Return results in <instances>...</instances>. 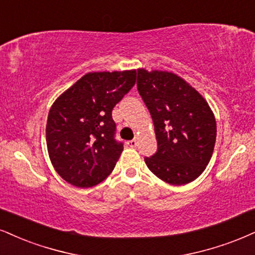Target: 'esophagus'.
I'll use <instances>...</instances> for the list:
<instances>
[{
    "label": "esophagus",
    "mask_w": 255,
    "mask_h": 255,
    "mask_svg": "<svg viewBox=\"0 0 255 255\" xmlns=\"http://www.w3.org/2000/svg\"><path fill=\"white\" fill-rule=\"evenodd\" d=\"M138 144V139H136V138H134V139H132V140H128V146H131V147H134Z\"/></svg>",
    "instance_id": "34e87169"
}]
</instances>
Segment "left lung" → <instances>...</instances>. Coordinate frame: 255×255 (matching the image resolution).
I'll return each mask as SVG.
<instances>
[{
  "label": "left lung",
  "mask_w": 255,
  "mask_h": 255,
  "mask_svg": "<svg viewBox=\"0 0 255 255\" xmlns=\"http://www.w3.org/2000/svg\"><path fill=\"white\" fill-rule=\"evenodd\" d=\"M137 89L151 115L158 150L145 157L162 181L182 185L196 180L212 158L215 116L199 91L172 72L138 68Z\"/></svg>",
  "instance_id": "left-lung-1"
}]
</instances>
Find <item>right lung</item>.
<instances>
[{"mask_svg":"<svg viewBox=\"0 0 255 255\" xmlns=\"http://www.w3.org/2000/svg\"><path fill=\"white\" fill-rule=\"evenodd\" d=\"M136 70L90 72L62 92L49 110L46 143L55 171L90 188L111 174L123 152L112 110L133 87Z\"/></svg>","mask_w":255,"mask_h":255,"instance_id":"right-lung-1","label":"right lung"}]
</instances>
